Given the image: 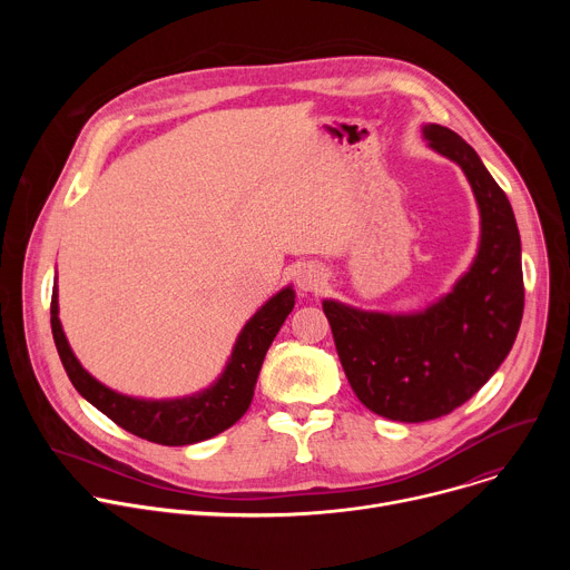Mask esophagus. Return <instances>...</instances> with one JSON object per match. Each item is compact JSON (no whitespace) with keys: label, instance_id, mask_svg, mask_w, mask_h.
Masks as SVG:
<instances>
[{"label":"esophagus","instance_id":"obj_1","mask_svg":"<svg viewBox=\"0 0 570 570\" xmlns=\"http://www.w3.org/2000/svg\"><path fill=\"white\" fill-rule=\"evenodd\" d=\"M322 284H324V273H322L320 268H315V266H302V268L297 271V286H299L302 291L313 293V291H317Z\"/></svg>","mask_w":570,"mask_h":570}]
</instances>
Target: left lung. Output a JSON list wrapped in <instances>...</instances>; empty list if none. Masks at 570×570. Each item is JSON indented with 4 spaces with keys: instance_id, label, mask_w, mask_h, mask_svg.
I'll return each instance as SVG.
<instances>
[{
    "instance_id": "obj_1",
    "label": "left lung",
    "mask_w": 570,
    "mask_h": 570,
    "mask_svg": "<svg viewBox=\"0 0 570 570\" xmlns=\"http://www.w3.org/2000/svg\"><path fill=\"white\" fill-rule=\"evenodd\" d=\"M424 139L455 161L473 189L480 246L471 268L420 313L322 302L361 403L405 424L438 420L469 401L510 354L523 317L521 236L505 191L458 132L429 124Z\"/></svg>"
}]
</instances>
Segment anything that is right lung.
<instances>
[{"mask_svg":"<svg viewBox=\"0 0 570 570\" xmlns=\"http://www.w3.org/2000/svg\"><path fill=\"white\" fill-rule=\"evenodd\" d=\"M295 306L291 286L273 295L240 330L232 356L214 385L183 399H135L99 383L73 356L58 320V293L51 295V334L71 385L95 409L128 433L165 446H185L209 440L236 424L255 394L257 376L271 343Z\"/></svg>","mask_w":570,"mask_h":570,"instance_id":"right-lung-1","label":"right lung"}]
</instances>
